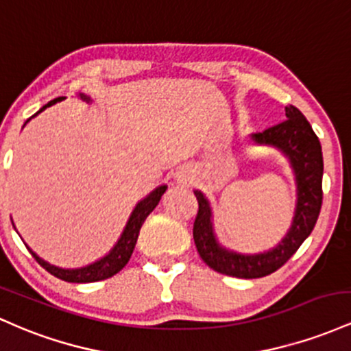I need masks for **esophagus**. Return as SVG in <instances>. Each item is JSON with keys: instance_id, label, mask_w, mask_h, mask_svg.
<instances>
[{"instance_id": "esophagus-1", "label": "esophagus", "mask_w": 351, "mask_h": 351, "mask_svg": "<svg viewBox=\"0 0 351 351\" xmlns=\"http://www.w3.org/2000/svg\"><path fill=\"white\" fill-rule=\"evenodd\" d=\"M177 180L187 184L189 180H191V176H189V172H180V174H177Z\"/></svg>"}]
</instances>
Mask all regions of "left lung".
<instances>
[{"label": "left lung", "instance_id": "left-lung-1", "mask_svg": "<svg viewBox=\"0 0 351 351\" xmlns=\"http://www.w3.org/2000/svg\"><path fill=\"white\" fill-rule=\"evenodd\" d=\"M285 117L287 121L280 124L250 134V139L255 144L267 145L280 152L289 160L295 177L297 202L293 219L277 245L257 254H242L223 247L215 234L210 202L202 191H194L199 200V212L194 222L197 252L200 258L219 274L237 278H261L270 275L292 257L317 223L324 197V156L320 141L305 116L295 106H287Z\"/></svg>", "mask_w": 351, "mask_h": 351}]
</instances>
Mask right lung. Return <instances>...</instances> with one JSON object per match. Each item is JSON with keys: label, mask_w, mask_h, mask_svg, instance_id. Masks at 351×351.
<instances>
[{"label": "right lung", "mask_w": 351, "mask_h": 351, "mask_svg": "<svg viewBox=\"0 0 351 351\" xmlns=\"http://www.w3.org/2000/svg\"><path fill=\"white\" fill-rule=\"evenodd\" d=\"M62 99H66V97L61 96V97H56V99L49 101L48 104L43 106V108L39 109L34 116H31L29 119L25 123V125L29 123L33 117H36L39 112H43L45 109L51 108V106H54L56 102H61ZM80 99L86 101V102L93 101L89 96H86V94H80ZM25 125H23V128H25ZM165 191H167V186L164 184V186L156 187L154 191H152L151 194L145 195L144 199H141L139 202L136 204V207L132 208V212H131V215H129L128 223H125L123 234H121V237L117 239V242L114 243L112 249L109 250L104 257H101L99 261L89 263V265L77 267V269H62V267L53 265V263H49L48 261H45V258L39 257L36 252L31 249V247H27V243H25V245L27 247V250L31 252V255L36 258L38 263L43 267V269H46L51 275L61 278V280L71 282V283H89V282L106 280V278L112 277V275H116L117 271L123 270L125 267V263L129 262V258H131V255L134 252V247H136L137 237H139V230H141V227H143L144 220L147 219V215L157 207V204H159L160 197L164 195ZM11 222H13V220H11ZM13 227H14V223H13Z\"/></svg>", "instance_id": "add662e5"}]
</instances>
